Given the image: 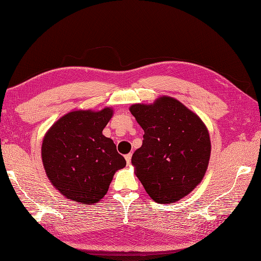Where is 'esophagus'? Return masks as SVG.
<instances>
[{"label": "esophagus", "instance_id": "34e87169", "mask_svg": "<svg viewBox=\"0 0 261 261\" xmlns=\"http://www.w3.org/2000/svg\"><path fill=\"white\" fill-rule=\"evenodd\" d=\"M125 160H126V162H127V164H129L130 161H132V153L126 154V155H125Z\"/></svg>", "mask_w": 261, "mask_h": 261}]
</instances>
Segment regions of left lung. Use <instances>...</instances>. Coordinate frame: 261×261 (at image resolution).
I'll return each instance as SVG.
<instances>
[{"label": "left lung", "instance_id": "obj_1", "mask_svg": "<svg viewBox=\"0 0 261 261\" xmlns=\"http://www.w3.org/2000/svg\"><path fill=\"white\" fill-rule=\"evenodd\" d=\"M130 113L144 129L143 145L132 156L136 176L155 202L173 203L202 180L211 143L206 125L174 98L133 105Z\"/></svg>", "mask_w": 261, "mask_h": 261}]
</instances>
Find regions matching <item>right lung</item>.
<instances>
[{"label": "right lung", "instance_id": "1", "mask_svg": "<svg viewBox=\"0 0 261 261\" xmlns=\"http://www.w3.org/2000/svg\"><path fill=\"white\" fill-rule=\"evenodd\" d=\"M112 115L111 108L76 110L62 116L44 135L41 156L46 176L67 199L99 202L115 172L126 165L113 140L102 134Z\"/></svg>", "mask_w": 261, "mask_h": 261}]
</instances>
